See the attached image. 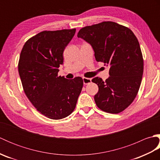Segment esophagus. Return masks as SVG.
<instances>
[{
  "label": "esophagus",
  "mask_w": 160,
  "mask_h": 160,
  "mask_svg": "<svg viewBox=\"0 0 160 160\" xmlns=\"http://www.w3.org/2000/svg\"><path fill=\"white\" fill-rule=\"evenodd\" d=\"M83 83L84 84H89L91 82V78H83Z\"/></svg>",
  "instance_id": "1"
}]
</instances>
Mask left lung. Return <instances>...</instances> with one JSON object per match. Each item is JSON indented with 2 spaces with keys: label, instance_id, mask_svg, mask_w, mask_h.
Instances as JSON below:
<instances>
[{
  "label": "left lung",
  "instance_id": "1",
  "mask_svg": "<svg viewBox=\"0 0 160 160\" xmlns=\"http://www.w3.org/2000/svg\"><path fill=\"white\" fill-rule=\"evenodd\" d=\"M78 37L90 44L96 61L109 68L110 76L104 82L98 77L92 80L99 88L94 96L96 105L107 113H120L136 97L143 75L136 36L128 28L107 21L82 28Z\"/></svg>",
  "mask_w": 160,
  "mask_h": 160
}]
</instances>
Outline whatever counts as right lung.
<instances>
[{"label":"right lung","mask_w":160,"mask_h":160,"mask_svg":"<svg viewBox=\"0 0 160 160\" xmlns=\"http://www.w3.org/2000/svg\"><path fill=\"white\" fill-rule=\"evenodd\" d=\"M76 29L44 31L29 38L20 55L18 72L24 91L40 113L53 120L69 115L76 106L83 80L58 76L63 52Z\"/></svg>","instance_id":"right-lung-1"}]
</instances>
